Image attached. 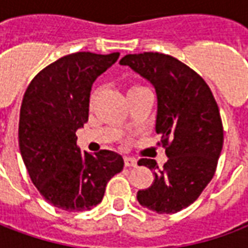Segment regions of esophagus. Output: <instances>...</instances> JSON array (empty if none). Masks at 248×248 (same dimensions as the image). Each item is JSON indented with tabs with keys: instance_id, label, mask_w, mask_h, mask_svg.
Instances as JSON below:
<instances>
[{
	"instance_id": "esophagus-1",
	"label": "esophagus",
	"mask_w": 248,
	"mask_h": 248,
	"mask_svg": "<svg viewBox=\"0 0 248 248\" xmlns=\"http://www.w3.org/2000/svg\"><path fill=\"white\" fill-rule=\"evenodd\" d=\"M124 166H126V167H135V166H137V159H135V158H130V156H126V158H124Z\"/></svg>"
}]
</instances>
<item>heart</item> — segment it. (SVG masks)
<instances>
[{
	"label": "heart",
	"instance_id": "b5f03b06",
	"mask_svg": "<svg viewBox=\"0 0 248 248\" xmlns=\"http://www.w3.org/2000/svg\"><path fill=\"white\" fill-rule=\"evenodd\" d=\"M140 89H145V87L140 86V85H133V86H131L129 89V92H127V94H130V93H133V92H137V90H140ZM95 95H97V90H93V92L90 93V97H89V102L93 103V101H94V98H95Z\"/></svg>",
	"mask_w": 248,
	"mask_h": 248
}]
</instances>
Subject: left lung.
I'll use <instances>...</instances> for the list:
<instances>
[{"label": "left lung", "instance_id": "1", "mask_svg": "<svg viewBox=\"0 0 248 248\" xmlns=\"http://www.w3.org/2000/svg\"><path fill=\"white\" fill-rule=\"evenodd\" d=\"M119 63L155 87L158 145L169 156L158 170L155 161L140 159V166L154 170V182L137 192V199L158 214L178 213L197 201L217 170L223 146L218 103L202 77L174 57L145 51L127 54Z\"/></svg>", "mask_w": 248, "mask_h": 248}]
</instances>
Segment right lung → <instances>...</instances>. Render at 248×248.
I'll return each instance as SVG.
<instances>
[{"label":"right lung","mask_w":248,"mask_h":248,"mask_svg":"<svg viewBox=\"0 0 248 248\" xmlns=\"http://www.w3.org/2000/svg\"><path fill=\"white\" fill-rule=\"evenodd\" d=\"M119 53L78 51L53 62L31 79L21 105L19 151L31 182L46 202L65 211H86L102 202L106 185L122 171L110 150L82 153L76 131L87 122L93 82Z\"/></svg>","instance_id":"1"}]
</instances>
